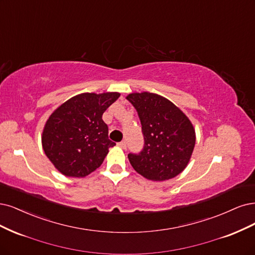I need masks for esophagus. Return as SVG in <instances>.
<instances>
[{
    "instance_id": "esophagus-1",
    "label": "esophagus",
    "mask_w": 255,
    "mask_h": 255,
    "mask_svg": "<svg viewBox=\"0 0 255 255\" xmlns=\"http://www.w3.org/2000/svg\"><path fill=\"white\" fill-rule=\"evenodd\" d=\"M118 145H119L120 147H122V148H127V142H126V141H121V142H119V143H118Z\"/></svg>"
}]
</instances>
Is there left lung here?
Listing matches in <instances>:
<instances>
[{"mask_svg": "<svg viewBox=\"0 0 255 255\" xmlns=\"http://www.w3.org/2000/svg\"><path fill=\"white\" fill-rule=\"evenodd\" d=\"M127 99L141 122L142 151L128 155L143 177L162 181L174 178L188 165L195 145V129L189 118L170 100L153 93H133Z\"/></svg>", "mask_w": 255, "mask_h": 255, "instance_id": "8db88e82", "label": "left lung"}]
</instances>
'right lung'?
<instances>
[{"mask_svg":"<svg viewBox=\"0 0 255 255\" xmlns=\"http://www.w3.org/2000/svg\"><path fill=\"white\" fill-rule=\"evenodd\" d=\"M119 93H83L68 99L51 114L42 134V145L55 168L68 177H84L102 164L109 148L103 113Z\"/></svg>","mask_w":255,"mask_h":255,"instance_id":"1","label":"right lung"}]
</instances>
